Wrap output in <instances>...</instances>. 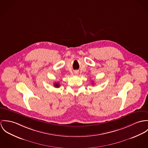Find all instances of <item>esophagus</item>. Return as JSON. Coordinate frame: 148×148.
<instances>
[{
    "mask_svg": "<svg viewBox=\"0 0 148 148\" xmlns=\"http://www.w3.org/2000/svg\"><path fill=\"white\" fill-rule=\"evenodd\" d=\"M78 74V71H75V74Z\"/></svg>",
    "mask_w": 148,
    "mask_h": 148,
    "instance_id": "1",
    "label": "esophagus"
}]
</instances>
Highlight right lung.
<instances>
[{"label":"right lung","mask_w":148,"mask_h":148,"mask_svg":"<svg viewBox=\"0 0 148 148\" xmlns=\"http://www.w3.org/2000/svg\"><path fill=\"white\" fill-rule=\"evenodd\" d=\"M54 87H60V85H59V83H54Z\"/></svg>","instance_id":"obj_1"}]
</instances>
